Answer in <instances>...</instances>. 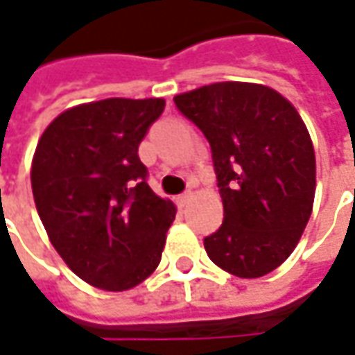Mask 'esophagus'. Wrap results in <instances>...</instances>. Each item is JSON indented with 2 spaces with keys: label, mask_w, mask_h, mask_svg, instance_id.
Wrapping results in <instances>:
<instances>
[{
  "label": "esophagus",
  "mask_w": 355,
  "mask_h": 355,
  "mask_svg": "<svg viewBox=\"0 0 355 355\" xmlns=\"http://www.w3.org/2000/svg\"><path fill=\"white\" fill-rule=\"evenodd\" d=\"M191 198H193V193H191V191H185V193H182V196H178V205H180V207H185Z\"/></svg>",
  "instance_id": "34e87169"
}]
</instances>
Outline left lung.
Listing matches in <instances>:
<instances>
[{
  "label": "left lung",
  "mask_w": 355,
  "mask_h": 355,
  "mask_svg": "<svg viewBox=\"0 0 355 355\" xmlns=\"http://www.w3.org/2000/svg\"><path fill=\"white\" fill-rule=\"evenodd\" d=\"M211 146L223 225L203 245L239 279L280 266L306 227L316 193V156L291 101L257 83H213L173 96Z\"/></svg>",
  "instance_id": "obj_1"
}]
</instances>
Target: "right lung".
<instances>
[{"mask_svg":"<svg viewBox=\"0 0 355 355\" xmlns=\"http://www.w3.org/2000/svg\"><path fill=\"white\" fill-rule=\"evenodd\" d=\"M164 98H104L61 112L31 162L37 213L78 279L101 291L138 286L159 265L175 205L146 184L138 146Z\"/></svg>","mask_w":355,"mask_h":355,"instance_id":"obj_1","label":"right lung"}]
</instances>
